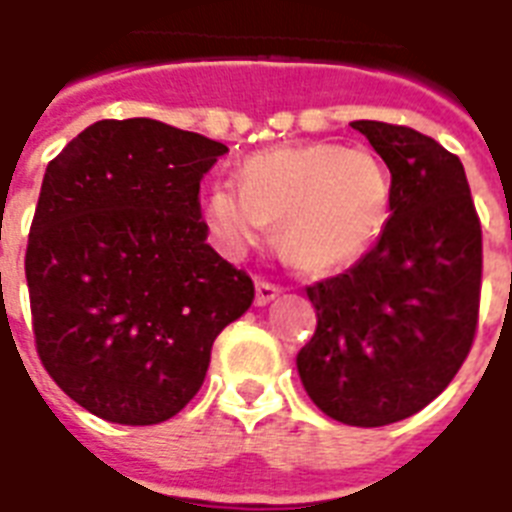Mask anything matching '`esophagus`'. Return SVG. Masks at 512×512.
<instances>
[{
	"label": "esophagus",
	"instance_id": "34e87169",
	"mask_svg": "<svg viewBox=\"0 0 512 512\" xmlns=\"http://www.w3.org/2000/svg\"><path fill=\"white\" fill-rule=\"evenodd\" d=\"M279 292H281L279 284H273V281L260 279L255 284V303L257 305H268V303H271V300H276V297H279Z\"/></svg>",
	"mask_w": 512,
	"mask_h": 512
}]
</instances>
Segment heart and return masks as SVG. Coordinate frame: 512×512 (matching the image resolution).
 <instances>
[{
	"mask_svg": "<svg viewBox=\"0 0 512 512\" xmlns=\"http://www.w3.org/2000/svg\"><path fill=\"white\" fill-rule=\"evenodd\" d=\"M388 207V175L374 156L316 143L249 156L241 188L215 185L204 209L217 241L233 255L263 239L268 223H281L279 244L289 260L332 271L372 247Z\"/></svg>",
	"mask_w": 512,
	"mask_h": 512,
	"instance_id": "1",
	"label": "heart"
}]
</instances>
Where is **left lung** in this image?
<instances>
[{"instance_id":"obj_1","label":"left lung","mask_w":512,"mask_h":512,"mask_svg":"<svg viewBox=\"0 0 512 512\" xmlns=\"http://www.w3.org/2000/svg\"><path fill=\"white\" fill-rule=\"evenodd\" d=\"M390 170V220L350 271L305 287L316 332L297 353L332 420L380 428L433 401L478 329L484 244L460 156L404 124L350 122Z\"/></svg>"}]
</instances>
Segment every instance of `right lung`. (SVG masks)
<instances>
[{
    "mask_svg": "<svg viewBox=\"0 0 512 512\" xmlns=\"http://www.w3.org/2000/svg\"><path fill=\"white\" fill-rule=\"evenodd\" d=\"M223 154L156 119H103L47 164L26 247L31 329L47 374L100 420L175 417L255 300L201 220L199 185Z\"/></svg>",
    "mask_w": 512,
    "mask_h": 512,
    "instance_id": "add662e5",
    "label": "right lung"
}]
</instances>
